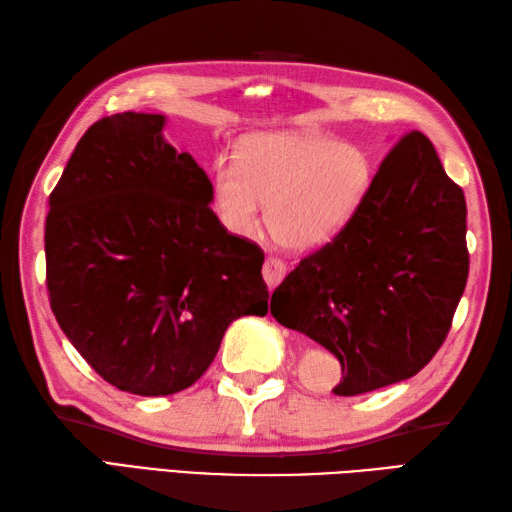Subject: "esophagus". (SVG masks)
Instances as JSON below:
<instances>
[{
    "mask_svg": "<svg viewBox=\"0 0 512 512\" xmlns=\"http://www.w3.org/2000/svg\"><path fill=\"white\" fill-rule=\"evenodd\" d=\"M262 275H264V281L268 284V288H275L281 284V279L286 277V264L277 257H266Z\"/></svg>",
    "mask_w": 512,
    "mask_h": 512,
    "instance_id": "34e87169",
    "label": "esophagus"
}]
</instances>
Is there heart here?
Instances as JSON below:
<instances>
[{
  "mask_svg": "<svg viewBox=\"0 0 512 512\" xmlns=\"http://www.w3.org/2000/svg\"><path fill=\"white\" fill-rule=\"evenodd\" d=\"M372 182L361 147L312 132L255 134L235 162H217L211 200L228 233L250 237L266 224L281 246L317 250L352 220Z\"/></svg>",
  "mask_w": 512,
  "mask_h": 512,
  "instance_id": "b5f03b06",
  "label": "heart"
}]
</instances>
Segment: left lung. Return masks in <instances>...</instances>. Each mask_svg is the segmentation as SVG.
<instances>
[{"instance_id":"obj_1","label":"left lung","mask_w":512,"mask_h":512,"mask_svg":"<svg viewBox=\"0 0 512 512\" xmlns=\"http://www.w3.org/2000/svg\"><path fill=\"white\" fill-rule=\"evenodd\" d=\"M466 277L464 193L431 140L411 132L380 162L343 231L281 281V312H270L339 358L336 396H358L431 361Z\"/></svg>"}]
</instances>
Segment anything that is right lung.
I'll use <instances>...</instances> for the list:
<instances>
[{
	"instance_id": "obj_1",
	"label": "right lung",
	"mask_w": 512,
	"mask_h": 512,
	"mask_svg": "<svg viewBox=\"0 0 512 512\" xmlns=\"http://www.w3.org/2000/svg\"><path fill=\"white\" fill-rule=\"evenodd\" d=\"M162 114L101 118L74 147L46 220L50 308L96 374L136 396L191 387L228 325L264 317V253L211 211V180Z\"/></svg>"
}]
</instances>
